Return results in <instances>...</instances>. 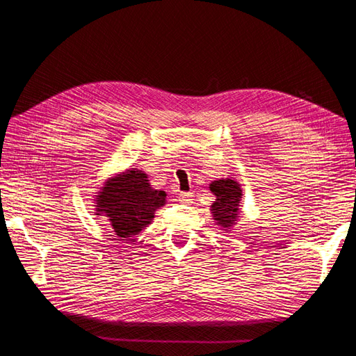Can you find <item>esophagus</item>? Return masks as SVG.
<instances>
[{
	"label": "esophagus",
	"mask_w": 356,
	"mask_h": 356,
	"mask_svg": "<svg viewBox=\"0 0 356 356\" xmlns=\"http://www.w3.org/2000/svg\"><path fill=\"white\" fill-rule=\"evenodd\" d=\"M193 195H195V193L182 191V193H179V200L181 202H190V200H193Z\"/></svg>",
	"instance_id": "esophagus-1"
}]
</instances>
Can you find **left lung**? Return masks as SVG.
Here are the masks:
<instances>
[{"mask_svg":"<svg viewBox=\"0 0 356 356\" xmlns=\"http://www.w3.org/2000/svg\"><path fill=\"white\" fill-rule=\"evenodd\" d=\"M211 191L217 196V200L212 203L213 220L222 229L229 230L234 224L239 215V203L242 197V190L238 182L230 178L213 181L211 184Z\"/></svg>","mask_w":356,"mask_h":356,"instance_id":"1","label":"left lung"}]
</instances>
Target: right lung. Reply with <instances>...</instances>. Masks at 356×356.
<instances>
[{
    "label": "right lung",
    "instance_id": "add662e5",
    "mask_svg": "<svg viewBox=\"0 0 356 356\" xmlns=\"http://www.w3.org/2000/svg\"><path fill=\"white\" fill-rule=\"evenodd\" d=\"M165 202L166 193L149 187L144 172L132 169L106 181L96 197V211L105 213L118 238L127 241L152 222Z\"/></svg>",
    "mask_w": 356,
    "mask_h": 356
}]
</instances>
